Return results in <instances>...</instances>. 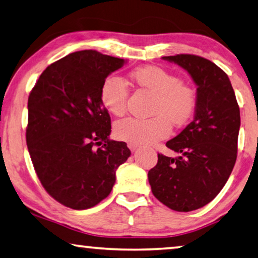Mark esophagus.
Segmentation results:
<instances>
[{
    "label": "esophagus",
    "instance_id": "1",
    "mask_svg": "<svg viewBox=\"0 0 258 258\" xmlns=\"http://www.w3.org/2000/svg\"><path fill=\"white\" fill-rule=\"evenodd\" d=\"M127 146H128V148L131 149V152H136L137 149L139 148V145H137V144H132V142H128Z\"/></svg>",
    "mask_w": 258,
    "mask_h": 258
}]
</instances>
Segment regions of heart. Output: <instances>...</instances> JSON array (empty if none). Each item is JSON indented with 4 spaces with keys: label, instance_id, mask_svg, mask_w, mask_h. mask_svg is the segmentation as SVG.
<instances>
[{
    "label": "heart",
    "instance_id": "obj_1",
    "mask_svg": "<svg viewBox=\"0 0 258 258\" xmlns=\"http://www.w3.org/2000/svg\"><path fill=\"white\" fill-rule=\"evenodd\" d=\"M131 79L155 95L152 114L148 119L128 117L119 120L114 134L119 140L137 145H148L166 139L171 125L182 126L190 120L197 105L196 92L180 82L178 76L166 69L147 66L131 72ZM128 88L120 78L110 75L103 81L101 102L114 116H122L127 109Z\"/></svg>",
    "mask_w": 258,
    "mask_h": 258
}]
</instances>
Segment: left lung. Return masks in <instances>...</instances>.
Returning a JSON list of instances; mask_svg holds the SVG:
<instances>
[{
    "label": "left lung",
    "instance_id": "obj_1",
    "mask_svg": "<svg viewBox=\"0 0 258 258\" xmlns=\"http://www.w3.org/2000/svg\"><path fill=\"white\" fill-rule=\"evenodd\" d=\"M185 69L197 86L195 118L167 147L179 154H159L148 171L152 192L169 209L190 212L212 202L229 178L237 156L240 109L226 73L194 54L163 56Z\"/></svg>",
    "mask_w": 258,
    "mask_h": 258
}]
</instances>
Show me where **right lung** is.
Instances as JSON below:
<instances>
[{"label": "right lung", "mask_w": 258, "mask_h": 258, "mask_svg": "<svg viewBox=\"0 0 258 258\" xmlns=\"http://www.w3.org/2000/svg\"><path fill=\"white\" fill-rule=\"evenodd\" d=\"M126 61L80 51L41 73L28 101L26 144L41 185L73 210H87L110 195L127 145L110 140L111 118L101 87Z\"/></svg>", "instance_id": "obj_1"}]
</instances>
